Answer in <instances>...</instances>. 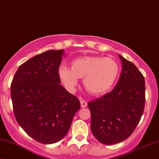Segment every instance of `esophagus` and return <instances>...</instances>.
<instances>
[{
  "instance_id": "esophagus-1",
  "label": "esophagus",
  "mask_w": 159,
  "mask_h": 159,
  "mask_svg": "<svg viewBox=\"0 0 159 159\" xmlns=\"http://www.w3.org/2000/svg\"><path fill=\"white\" fill-rule=\"evenodd\" d=\"M80 104H81L82 108H85L88 105L87 102L85 101V100H83V99H81V100H80Z\"/></svg>"
}]
</instances>
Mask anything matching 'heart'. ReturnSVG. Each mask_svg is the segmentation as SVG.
Masks as SVG:
<instances>
[{"label":"heart","instance_id":"obj_1","mask_svg":"<svg viewBox=\"0 0 159 159\" xmlns=\"http://www.w3.org/2000/svg\"><path fill=\"white\" fill-rule=\"evenodd\" d=\"M119 65L111 58L88 56L71 61V68L61 65L58 74L64 85L72 89L79 78H83V85L89 93L102 94L111 89L119 75Z\"/></svg>","mask_w":159,"mask_h":159}]
</instances>
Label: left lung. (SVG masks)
<instances>
[{
    "mask_svg": "<svg viewBox=\"0 0 159 159\" xmlns=\"http://www.w3.org/2000/svg\"><path fill=\"white\" fill-rule=\"evenodd\" d=\"M122 70L115 87L88 103L91 129L98 141L111 145L128 139L137 127L145 105V81L133 63L119 55Z\"/></svg>",
    "mask_w": 159,
    "mask_h": 159,
    "instance_id": "obj_1",
    "label": "left lung"
}]
</instances>
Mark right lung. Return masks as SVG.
<instances>
[{
  "label": "right lung",
  "mask_w": 159,
  "mask_h": 159,
  "mask_svg": "<svg viewBox=\"0 0 159 159\" xmlns=\"http://www.w3.org/2000/svg\"><path fill=\"white\" fill-rule=\"evenodd\" d=\"M64 50H48L26 61L11 83L17 122L32 139L57 143L68 133L80 108L79 99L60 85L58 74Z\"/></svg>",
  "instance_id": "right-lung-1"
}]
</instances>
